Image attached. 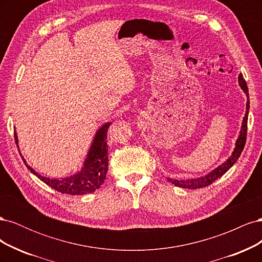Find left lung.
Returning a JSON list of instances; mask_svg holds the SVG:
<instances>
[{
  "label": "left lung",
  "mask_w": 262,
  "mask_h": 262,
  "mask_svg": "<svg viewBox=\"0 0 262 262\" xmlns=\"http://www.w3.org/2000/svg\"><path fill=\"white\" fill-rule=\"evenodd\" d=\"M238 82H239V86L242 87V90L245 92L246 96H247V105H246V114L244 117L243 120V124H242V130L239 133V137L236 141V146L233 150V153L231 155V157L227 158V161L225 163H223L222 165H220L217 168H215L214 170H212L211 172H209L208 175H205L203 177L200 178H191V179H186V180H178V179H170L167 178L171 184H173L177 187H181V188H186V189H199V188H203L207 187L209 185H211L212 182L215 181L216 179H219L220 177H222L224 173L232 167V166L237 162L238 160L243 149L245 147L246 144V139H247V122H248V112H249V94H248V87L247 84H246V81L244 80L243 74H239L238 76Z\"/></svg>",
  "instance_id": "1"
}]
</instances>
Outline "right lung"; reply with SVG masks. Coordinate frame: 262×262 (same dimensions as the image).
<instances>
[{
	"mask_svg": "<svg viewBox=\"0 0 262 262\" xmlns=\"http://www.w3.org/2000/svg\"><path fill=\"white\" fill-rule=\"evenodd\" d=\"M110 123H106L97 131L96 136L94 138L92 146L87 154V158L84 162V166L80 172L75 175L62 178V179H51L48 177H43L37 173L33 168L26 164V167L36 175L45 184L57 190L61 193L72 194V195H82L86 193L94 192L97 190L106 179L108 171V146H107V131ZM14 138L18 147L17 133L14 130ZM20 154V153H19Z\"/></svg>",
	"mask_w": 262,
	"mask_h": 262,
	"instance_id": "obj_1",
	"label": "right lung"
}]
</instances>
